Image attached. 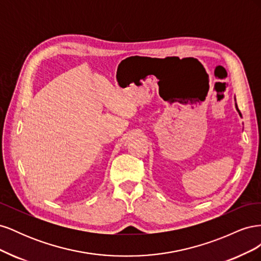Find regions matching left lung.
<instances>
[{
  "label": "left lung",
  "instance_id": "obj_1",
  "mask_svg": "<svg viewBox=\"0 0 261 261\" xmlns=\"http://www.w3.org/2000/svg\"><path fill=\"white\" fill-rule=\"evenodd\" d=\"M235 107H236V110H238V112H239L240 116H242V114H241V112H240V110H239V108H238V105H236V103H235Z\"/></svg>",
  "mask_w": 261,
  "mask_h": 261
}]
</instances>
